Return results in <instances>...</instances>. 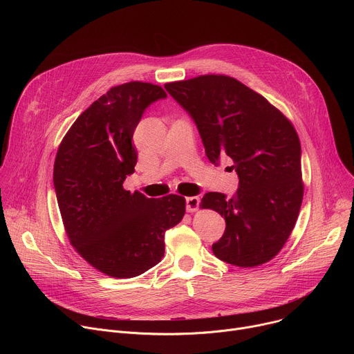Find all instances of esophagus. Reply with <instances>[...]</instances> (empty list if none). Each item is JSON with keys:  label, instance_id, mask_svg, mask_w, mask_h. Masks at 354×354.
Listing matches in <instances>:
<instances>
[{"label": "esophagus", "instance_id": "esophagus-1", "mask_svg": "<svg viewBox=\"0 0 354 354\" xmlns=\"http://www.w3.org/2000/svg\"><path fill=\"white\" fill-rule=\"evenodd\" d=\"M200 206V198L197 196H190V197H186V210L189 213H194L197 212Z\"/></svg>", "mask_w": 354, "mask_h": 354}]
</instances>
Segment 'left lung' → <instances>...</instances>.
Listing matches in <instances>:
<instances>
[{
  "label": "left lung",
  "mask_w": 354,
  "mask_h": 354,
  "mask_svg": "<svg viewBox=\"0 0 354 354\" xmlns=\"http://www.w3.org/2000/svg\"><path fill=\"white\" fill-rule=\"evenodd\" d=\"M165 89L194 120L210 162L230 157L239 178L231 198L218 192L201 198V209L225 218L214 255L239 268L269 262L287 242L304 194L294 126L266 97L228 75L168 82Z\"/></svg>",
  "instance_id": "obj_1"
}]
</instances>
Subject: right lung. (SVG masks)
Masks as SVG:
<instances>
[{
	"mask_svg": "<svg viewBox=\"0 0 354 354\" xmlns=\"http://www.w3.org/2000/svg\"><path fill=\"white\" fill-rule=\"evenodd\" d=\"M167 92L131 81L111 88L84 111L64 136L53 182L71 245L96 270L136 277L161 262L165 231L185 216L178 194L148 198L123 187L134 172L133 133L144 111Z\"/></svg>",
	"mask_w": 354,
	"mask_h": 354,
	"instance_id": "1",
	"label": "right lung"
}]
</instances>
